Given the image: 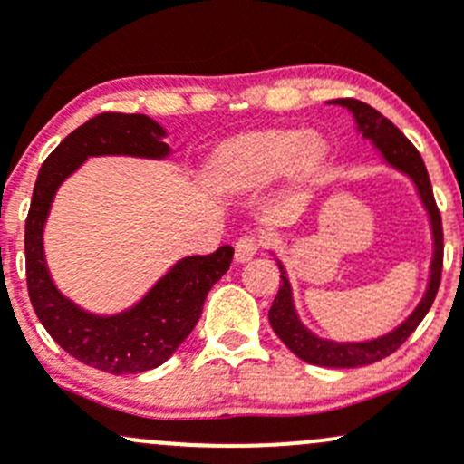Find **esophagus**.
Segmentation results:
<instances>
[{
	"label": "esophagus",
	"mask_w": 464,
	"mask_h": 464,
	"mask_svg": "<svg viewBox=\"0 0 464 464\" xmlns=\"http://www.w3.org/2000/svg\"><path fill=\"white\" fill-rule=\"evenodd\" d=\"M260 251V240L254 236V233H249V236H242L240 240L236 242V260L237 262H246L254 258L256 254Z\"/></svg>",
	"instance_id": "1"
}]
</instances>
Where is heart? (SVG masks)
Wrapping results in <instances>:
<instances>
[{
    "instance_id": "obj_1",
    "label": "heart",
    "mask_w": 464,
    "mask_h": 464,
    "mask_svg": "<svg viewBox=\"0 0 464 464\" xmlns=\"http://www.w3.org/2000/svg\"><path fill=\"white\" fill-rule=\"evenodd\" d=\"M327 159V143L298 130H265L224 143L206 168V181L219 193H249L269 186L289 168L310 179Z\"/></svg>"
}]
</instances>
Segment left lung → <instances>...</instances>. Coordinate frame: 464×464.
Listing matches in <instances>:
<instances>
[{
  "label": "left lung",
  "mask_w": 464,
  "mask_h": 464,
  "mask_svg": "<svg viewBox=\"0 0 464 464\" xmlns=\"http://www.w3.org/2000/svg\"><path fill=\"white\" fill-rule=\"evenodd\" d=\"M334 105L345 107L353 111L354 121H357V130L363 134V139H371L375 148L382 152L383 161L392 166L395 170L404 172L411 177V181L418 188L420 199H422L424 208H427L429 219H431L433 231V260H431V276H429V287L420 305L415 307L413 314L409 316L400 327H395L388 334L379 336L372 341H362V343H339V341L321 339V336L312 334L296 314V307L292 301V285H289L287 271L280 265V285L278 294L274 298V305L269 310V323L278 339L296 354L303 362L312 363V366L323 368H359L375 363L379 359H386L388 354L395 353L406 339L415 332V327L422 323L427 312L431 310L435 294L440 287V276H442V254H444V236H442V218H440L438 204H435L431 179H429L427 166H424L422 157L415 150V145L400 132V128L391 123L383 114H379L375 107L366 105L354 98H336Z\"/></svg>",
  "instance_id": "obj_1"
}]
</instances>
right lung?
Listing matches in <instances>:
<instances>
[{
    "label": "right lung",
    "mask_w": 464,
    "mask_h": 464,
    "mask_svg": "<svg viewBox=\"0 0 464 464\" xmlns=\"http://www.w3.org/2000/svg\"><path fill=\"white\" fill-rule=\"evenodd\" d=\"M163 137L166 130L145 114L105 111L93 116L42 163L26 218V285L37 319L64 353L111 375L152 371L172 357L198 325L210 287L231 266L233 246L181 258L137 305L114 316H98L58 292L46 269L42 233L55 190L85 159L105 154L166 159L170 148Z\"/></svg>",
    "instance_id": "add662e5"
}]
</instances>
